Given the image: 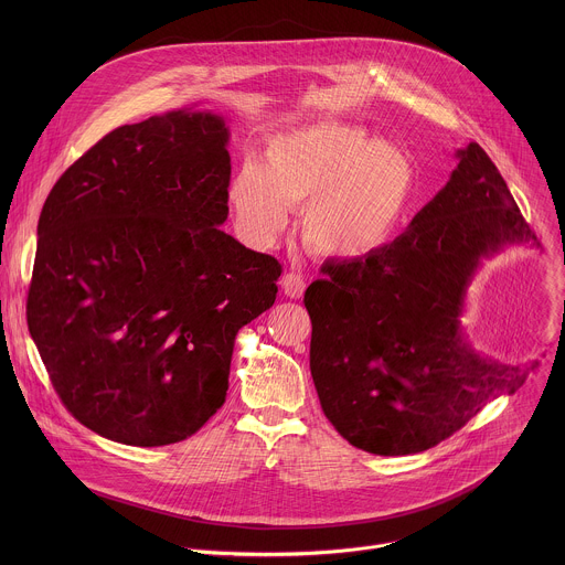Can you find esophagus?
<instances>
[{
    "label": "esophagus",
    "instance_id": "esophagus-1",
    "mask_svg": "<svg viewBox=\"0 0 565 565\" xmlns=\"http://www.w3.org/2000/svg\"><path fill=\"white\" fill-rule=\"evenodd\" d=\"M280 287H282V294H285L287 298H302V294H305V289H307V280H305L300 274L289 271V274L282 276Z\"/></svg>",
    "mask_w": 565,
    "mask_h": 565
}]
</instances>
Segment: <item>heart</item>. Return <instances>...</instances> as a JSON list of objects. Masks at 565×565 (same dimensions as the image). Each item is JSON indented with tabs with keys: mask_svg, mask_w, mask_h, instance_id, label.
Returning a JSON list of instances; mask_svg holds the SVG:
<instances>
[{
	"mask_svg": "<svg viewBox=\"0 0 565 565\" xmlns=\"http://www.w3.org/2000/svg\"><path fill=\"white\" fill-rule=\"evenodd\" d=\"M413 193L415 169L403 150L343 124L276 137L265 164L243 162L228 189L252 242H274L287 226V206L302 209L305 245L341 260L370 256L392 242Z\"/></svg>",
	"mask_w": 565,
	"mask_h": 565,
	"instance_id": "obj_1",
	"label": "heart"
}]
</instances>
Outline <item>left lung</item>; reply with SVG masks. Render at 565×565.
<instances>
[{"label":"left lung","mask_w":565,"mask_h":565,"mask_svg":"<svg viewBox=\"0 0 565 565\" xmlns=\"http://www.w3.org/2000/svg\"><path fill=\"white\" fill-rule=\"evenodd\" d=\"M457 159L403 235L370 256L323 263L305 294L323 415L372 455L437 446L533 370L484 359L461 330L481 258L535 233L479 143Z\"/></svg>","instance_id":"1"}]
</instances>
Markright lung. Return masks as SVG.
Instances as JSON below:
<instances>
[{"label": "right lung", "mask_w": 565, "mask_h": 565, "mask_svg": "<svg viewBox=\"0 0 565 565\" xmlns=\"http://www.w3.org/2000/svg\"><path fill=\"white\" fill-rule=\"evenodd\" d=\"M226 146L213 113L119 126L43 204L28 328L58 398L106 439L198 433L226 401L239 328L276 300L280 263L217 228Z\"/></svg>", "instance_id": "obj_1"}]
</instances>
